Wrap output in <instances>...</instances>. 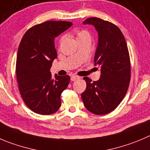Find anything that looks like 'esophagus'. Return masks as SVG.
<instances>
[{"label":"esophagus","mask_w":150,"mask_h":150,"mask_svg":"<svg viewBox=\"0 0 150 150\" xmlns=\"http://www.w3.org/2000/svg\"><path fill=\"white\" fill-rule=\"evenodd\" d=\"M80 79V77H79V76H76V75H72V76H71V81H76V80H77V79Z\"/></svg>","instance_id":"34e87169"}]
</instances>
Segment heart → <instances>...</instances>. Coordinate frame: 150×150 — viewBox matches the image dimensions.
Masks as SVG:
<instances>
[{"instance_id":"b5f03b06","label":"heart","mask_w":150,"mask_h":150,"mask_svg":"<svg viewBox=\"0 0 150 150\" xmlns=\"http://www.w3.org/2000/svg\"><path fill=\"white\" fill-rule=\"evenodd\" d=\"M85 36L90 37L89 33H88L87 31H84V30H82V31H79L77 33H76V39L79 38H82V37H85Z\"/></svg>"}]
</instances>
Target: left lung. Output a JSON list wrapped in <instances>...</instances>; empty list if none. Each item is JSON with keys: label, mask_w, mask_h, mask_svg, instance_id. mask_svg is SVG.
<instances>
[{"label": "left lung", "mask_w": 150, "mask_h": 150, "mask_svg": "<svg viewBox=\"0 0 150 150\" xmlns=\"http://www.w3.org/2000/svg\"><path fill=\"white\" fill-rule=\"evenodd\" d=\"M83 24L95 27L98 45L95 65L100 67V79L92 82L85 76L87 87L81 95L85 108L96 115L115 109L125 96L130 81V61L127 45L119 27L98 18H89Z\"/></svg>", "instance_id": "obj_1"}]
</instances>
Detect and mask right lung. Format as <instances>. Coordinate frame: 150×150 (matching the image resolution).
Returning <instances> with one entry per match:
<instances>
[{"label":"right lung","mask_w":150,"mask_h":150,"mask_svg":"<svg viewBox=\"0 0 150 150\" xmlns=\"http://www.w3.org/2000/svg\"><path fill=\"white\" fill-rule=\"evenodd\" d=\"M72 25L67 21H46L29 28L21 40L17 80L23 100L36 113L50 115L60 108L61 93L68 87L70 76L55 74L53 77L50 69L57 57L55 38Z\"/></svg>","instance_id":"1"}]
</instances>
